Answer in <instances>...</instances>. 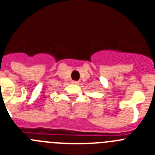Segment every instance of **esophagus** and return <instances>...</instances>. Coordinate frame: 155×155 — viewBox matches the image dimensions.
Here are the masks:
<instances>
[{"instance_id": "34e87169", "label": "esophagus", "mask_w": 155, "mask_h": 155, "mask_svg": "<svg viewBox=\"0 0 155 155\" xmlns=\"http://www.w3.org/2000/svg\"><path fill=\"white\" fill-rule=\"evenodd\" d=\"M72 83H73V84H79L80 82H79V81H72Z\"/></svg>"}]
</instances>
